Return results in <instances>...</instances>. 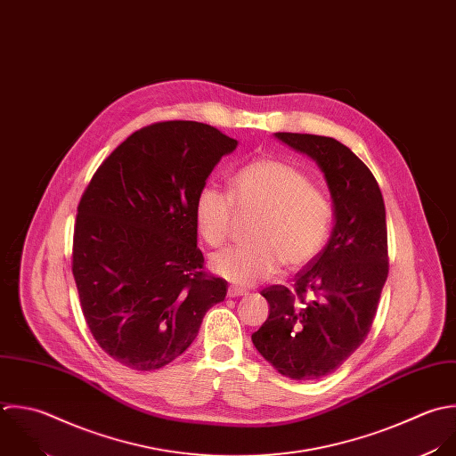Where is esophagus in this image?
I'll list each match as a JSON object with an SVG mask.
<instances>
[{
    "label": "esophagus",
    "instance_id": "esophagus-1",
    "mask_svg": "<svg viewBox=\"0 0 456 456\" xmlns=\"http://www.w3.org/2000/svg\"><path fill=\"white\" fill-rule=\"evenodd\" d=\"M243 295H247V291H245L243 288L229 286V289H227V297H231V298H236V297H243Z\"/></svg>",
    "mask_w": 456,
    "mask_h": 456
}]
</instances>
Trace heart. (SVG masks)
<instances>
[{
  "label": "heart",
  "instance_id": "heart-1",
  "mask_svg": "<svg viewBox=\"0 0 456 456\" xmlns=\"http://www.w3.org/2000/svg\"><path fill=\"white\" fill-rule=\"evenodd\" d=\"M227 191L213 186L199 190L193 218L209 247L229 238L234 208L257 211L250 238L254 243L222 250L211 257V270L238 286H252L275 275L282 265L297 270L323 248L330 225L329 197L293 165L273 158L254 159L227 179Z\"/></svg>",
  "mask_w": 456,
  "mask_h": 456
}]
</instances>
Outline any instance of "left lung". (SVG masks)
<instances>
[{"instance_id":"left-lung-1","label":"left lung","mask_w":456,"mask_h":456,"mask_svg":"<svg viewBox=\"0 0 456 456\" xmlns=\"http://www.w3.org/2000/svg\"><path fill=\"white\" fill-rule=\"evenodd\" d=\"M322 168L334 202L327 247L295 277L270 286L268 320L252 334L284 377L316 380L336 371L366 339L389 273L386 204L371 170L330 136L275 133Z\"/></svg>"}]
</instances>
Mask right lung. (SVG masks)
Masks as SVG:
<instances>
[{"label": "right lung", "mask_w": 456, "mask_h": 456, "mask_svg": "<svg viewBox=\"0 0 456 456\" xmlns=\"http://www.w3.org/2000/svg\"><path fill=\"white\" fill-rule=\"evenodd\" d=\"M238 142L193 120L127 136L95 170L74 224L72 275L85 322L117 362L154 371L197 338L227 282L204 272L193 202Z\"/></svg>", "instance_id": "1"}]
</instances>
